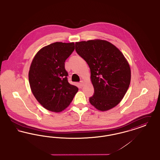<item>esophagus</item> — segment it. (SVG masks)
Here are the masks:
<instances>
[{
	"label": "esophagus",
	"instance_id": "esophagus-1",
	"mask_svg": "<svg viewBox=\"0 0 160 160\" xmlns=\"http://www.w3.org/2000/svg\"><path fill=\"white\" fill-rule=\"evenodd\" d=\"M83 85H84V82H83V81H80V86H83Z\"/></svg>",
	"mask_w": 160,
	"mask_h": 160
}]
</instances>
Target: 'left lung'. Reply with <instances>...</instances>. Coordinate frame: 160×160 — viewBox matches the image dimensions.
Wrapping results in <instances>:
<instances>
[{
  "label": "left lung",
  "mask_w": 160,
  "mask_h": 160,
  "mask_svg": "<svg viewBox=\"0 0 160 160\" xmlns=\"http://www.w3.org/2000/svg\"><path fill=\"white\" fill-rule=\"evenodd\" d=\"M75 51L91 70L94 93L89 102L102 111L117 106L131 82V69L122 52L110 42L102 40L76 42Z\"/></svg>",
  "instance_id": "left-lung-1"
}]
</instances>
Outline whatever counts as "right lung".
<instances>
[{"mask_svg":"<svg viewBox=\"0 0 160 160\" xmlns=\"http://www.w3.org/2000/svg\"><path fill=\"white\" fill-rule=\"evenodd\" d=\"M75 49L74 42H55L42 48L29 71L32 92L45 109L60 112L66 108L78 89L68 81L65 62Z\"/></svg>","mask_w":160,"mask_h":160,"instance_id":"1","label":"right lung"}]
</instances>
